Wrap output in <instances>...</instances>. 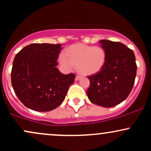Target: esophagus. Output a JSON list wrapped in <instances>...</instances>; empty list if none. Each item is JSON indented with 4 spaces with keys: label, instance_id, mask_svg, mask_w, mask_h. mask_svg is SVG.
I'll list each match as a JSON object with an SVG mask.
<instances>
[{
    "label": "esophagus",
    "instance_id": "34e87169",
    "mask_svg": "<svg viewBox=\"0 0 151 151\" xmlns=\"http://www.w3.org/2000/svg\"><path fill=\"white\" fill-rule=\"evenodd\" d=\"M81 78V76L77 75V76H76V77H75V80H76V81H78V80H79V79H80Z\"/></svg>",
    "mask_w": 151,
    "mask_h": 151
}]
</instances>
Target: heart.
Listing matches in <instances>:
<instances>
[{
    "label": "heart",
    "mask_w": 151,
    "mask_h": 151,
    "mask_svg": "<svg viewBox=\"0 0 151 151\" xmlns=\"http://www.w3.org/2000/svg\"><path fill=\"white\" fill-rule=\"evenodd\" d=\"M106 52L101 47L89 46L77 43L66 50L65 55L60 56L61 65L67 70L76 65L81 75H92L101 70L106 62Z\"/></svg>",
    "instance_id": "obj_1"
}]
</instances>
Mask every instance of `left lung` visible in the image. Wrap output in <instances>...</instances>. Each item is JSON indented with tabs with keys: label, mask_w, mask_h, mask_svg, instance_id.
<instances>
[{
	"label": "left lung",
	"mask_w": 151,
	"mask_h": 151,
	"mask_svg": "<svg viewBox=\"0 0 151 151\" xmlns=\"http://www.w3.org/2000/svg\"><path fill=\"white\" fill-rule=\"evenodd\" d=\"M106 52L101 70L89 76L86 93L90 101L103 107H113L124 101L133 89L137 66L133 50L119 42L99 41Z\"/></svg>",
	"instance_id": "left-lung-1"
}]
</instances>
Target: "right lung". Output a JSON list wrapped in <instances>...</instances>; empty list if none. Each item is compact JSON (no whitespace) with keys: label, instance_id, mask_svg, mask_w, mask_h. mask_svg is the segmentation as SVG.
I'll return each mask as SVG.
<instances>
[{"label":"right lung","instance_id":"right-lung-1","mask_svg":"<svg viewBox=\"0 0 151 151\" xmlns=\"http://www.w3.org/2000/svg\"><path fill=\"white\" fill-rule=\"evenodd\" d=\"M61 44L34 43L15 55L11 71L13 89L20 101L37 111H50L65 100L74 74L57 68Z\"/></svg>","mask_w":151,"mask_h":151}]
</instances>
